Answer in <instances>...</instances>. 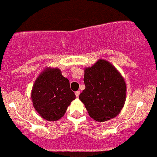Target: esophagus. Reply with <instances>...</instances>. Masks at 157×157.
<instances>
[{
	"label": "esophagus",
	"instance_id": "34e87169",
	"mask_svg": "<svg viewBox=\"0 0 157 157\" xmlns=\"http://www.w3.org/2000/svg\"><path fill=\"white\" fill-rule=\"evenodd\" d=\"M80 91H77V92H75L76 97L78 98V97H79V96H80Z\"/></svg>",
	"mask_w": 157,
	"mask_h": 157
}]
</instances>
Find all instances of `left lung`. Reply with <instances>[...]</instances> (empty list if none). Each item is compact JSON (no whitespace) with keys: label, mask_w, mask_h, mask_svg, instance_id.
I'll return each instance as SVG.
<instances>
[{"label":"left lung","mask_w":157,"mask_h":157,"mask_svg":"<svg viewBox=\"0 0 157 157\" xmlns=\"http://www.w3.org/2000/svg\"><path fill=\"white\" fill-rule=\"evenodd\" d=\"M85 90L79 99L91 118L103 122L116 117L126 100L125 81L110 62L99 59L84 69Z\"/></svg>","instance_id":"8db88e82"}]
</instances>
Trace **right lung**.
Wrapping results in <instances>:
<instances>
[{
    "label": "right lung",
    "mask_w": 157,
    "mask_h": 157,
    "mask_svg": "<svg viewBox=\"0 0 157 157\" xmlns=\"http://www.w3.org/2000/svg\"><path fill=\"white\" fill-rule=\"evenodd\" d=\"M75 98L68 79L63 77L59 68L45 67L36 78L31 92L33 107L47 121L62 118Z\"/></svg>",
    "instance_id": "obj_1"
}]
</instances>
